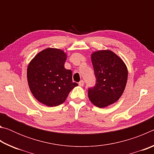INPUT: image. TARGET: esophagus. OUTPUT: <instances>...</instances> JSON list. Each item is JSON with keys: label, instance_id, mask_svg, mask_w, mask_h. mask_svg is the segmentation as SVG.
<instances>
[{"label": "esophagus", "instance_id": "1", "mask_svg": "<svg viewBox=\"0 0 154 154\" xmlns=\"http://www.w3.org/2000/svg\"><path fill=\"white\" fill-rule=\"evenodd\" d=\"M79 86H83V85H84V81L81 80L79 82Z\"/></svg>", "mask_w": 154, "mask_h": 154}]
</instances>
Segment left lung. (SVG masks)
I'll list each match as a JSON object with an SVG mask.
<instances>
[{
  "instance_id": "obj_1",
  "label": "left lung",
  "mask_w": 154,
  "mask_h": 154,
  "mask_svg": "<svg viewBox=\"0 0 154 154\" xmlns=\"http://www.w3.org/2000/svg\"><path fill=\"white\" fill-rule=\"evenodd\" d=\"M96 84L88 88L91 102L100 108L116 103L123 94L128 79V70L123 60L110 50L92 54Z\"/></svg>"
}]
</instances>
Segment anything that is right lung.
<instances>
[{"mask_svg":"<svg viewBox=\"0 0 154 154\" xmlns=\"http://www.w3.org/2000/svg\"><path fill=\"white\" fill-rule=\"evenodd\" d=\"M66 60V55L62 50L48 48L30 62L27 69L28 85L40 103L48 106L61 105L78 85L72 82V71L64 66Z\"/></svg>","mask_w":154,"mask_h":154,"instance_id":"right-lung-1","label":"right lung"}]
</instances>
